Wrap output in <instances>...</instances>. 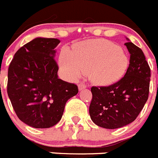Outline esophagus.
<instances>
[{"label":"esophagus","instance_id":"1","mask_svg":"<svg viewBox=\"0 0 158 158\" xmlns=\"http://www.w3.org/2000/svg\"><path fill=\"white\" fill-rule=\"evenodd\" d=\"M86 87V84L80 83V84H79V90H82V89H84Z\"/></svg>","mask_w":158,"mask_h":158}]
</instances>
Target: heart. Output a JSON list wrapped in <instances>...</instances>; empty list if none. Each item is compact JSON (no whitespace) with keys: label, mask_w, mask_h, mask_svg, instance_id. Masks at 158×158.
Here are the masks:
<instances>
[{"label":"heart","mask_w":158,"mask_h":158,"mask_svg":"<svg viewBox=\"0 0 158 158\" xmlns=\"http://www.w3.org/2000/svg\"><path fill=\"white\" fill-rule=\"evenodd\" d=\"M60 63L71 79H79L86 72L94 83L107 86L125 76L129 59L126 51L112 42L94 40L76 44L72 52L64 51Z\"/></svg>","instance_id":"obj_1"}]
</instances>
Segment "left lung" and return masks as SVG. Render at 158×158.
<instances>
[{
  "mask_svg": "<svg viewBox=\"0 0 158 158\" xmlns=\"http://www.w3.org/2000/svg\"><path fill=\"white\" fill-rule=\"evenodd\" d=\"M129 68L124 77L107 86H92L89 115L100 127L114 129L133 122L149 97L150 69L139 48L127 42Z\"/></svg>",
  "mask_w": 158,
  "mask_h": 158,
  "instance_id": "1",
  "label": "left lung"
}]
</instances>
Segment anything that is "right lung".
<instances>
[{"label": "right lung", "instance_id": "obj_1", "mask_svg": "<svg viewBox=\"0 0 158 158\" xmlns=\"http://www.w3.org/2000/svg\"><path fill=\"white\" fill-rule=\"evenodd\" d=\"M60 40L36 38L19 48L8 72L7 92L16 115L36 129L61 120L66 102L78 94L75 83L57 78L54 48Z\"/></svg>", "mask_w": 158, "mask_h": 158}]
</instances>
